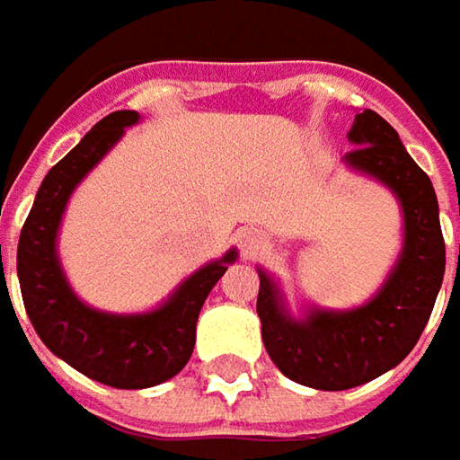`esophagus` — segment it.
<instances>
[{
  "label": "esophagus",
  "instance_id": "1",
  "mask_svg": "<svg viewBox=\"0 0 460 460\" xmlns=\"http://www.w3.org/2000/svg\"><path fill=\"white\" fill-rule=\"evenodd\" d=\"M263 248H266V238H263L258 230H245V233H240V253L245 258L258 256Z\"/></svg>",
  "mask_w": 460,
  "mask_h": 460
}]
</instances>
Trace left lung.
Listing matches in <instances>:
<instances>
[{
  "label": "left lung",
  "mask_w": 460,
  "mask_h": 460,
  "mask_svg": "<svg viewBox=\"0 0 460 460\" xmlns=\"http://www.w3.org/2000/svg\"><path fill=\"white\" fill-rule=\"evenodd\" d=\"M356 146L343 166L386 186L402 212V251L379 292L350 309L302 305L294 314L279 279L258 266V317L263 345L284 376L309 389L343 392L402 363L430 320L446 274L438 197L428 173L374 110L353 119Z\"/></svg>",
  "instance_id": "obj_1"
}]
</instances>
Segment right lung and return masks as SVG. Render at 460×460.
Returning a JSON list of instances; mask_svg holds the SVG:
<instances>
[{
  "mask_svg": "<svg viewBox=\"0 0 460 460\" xmlns=\"http://www.w3.org/2000/svg\"><path fill=\"white\" fill-rule=\"evenodd\" d=\"M140 122L133 110L112 112L45 173L17 245V276L27 317L53 356L115 389H148L176 376L191 358L207 294L238 261L230 248L189 274L148 312H104L71 289L58 258L63 212L76 186Z\"/></svg>",
  "mask_w": 460,
  "mask_h": 460,
  "instance_id": "obj_1",
  "label": "right lung"
}]
</instances>
